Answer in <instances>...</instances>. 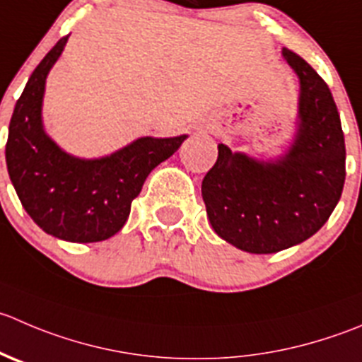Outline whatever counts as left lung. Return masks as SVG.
<instances>
[{
    "label": "left lung",
    "mask_w": 362,
    "mask_h": 362,
    "mask_svg": "<svg viewBox=\"0 0 362 362\" xmlns=\"http://www.w3.org/2000/svg\"><path fill=\"white\" fill-rule=\"evenodd\" d=\"M281 54L299 77L296 134L283 156L256 159L217 145L202 196L214 231L242 251L269 255L317 233L345 184V138L325 81L299 54Z\"/></svg>",
    "instance_id": "8db88e82"
}]
</instances>
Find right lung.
<instances>
[{
    "label": "right lung",
    "instance_id": "obj_1",
    "mask_svg": "<svg viewBox=\"0 0 362 362\" xmlns=\"http://www.w3.org/2000/svg\"><path fill=\"white\" fill-rule=\"evenodd\" d=\"M69 37L38 63L8 125L5 157L10 180L31 219L66 242H100L124 228L146 177L170 159L187 134L143 136L110 156L83 159L65 152L42 120L45 81Z\"/></svg>",
    "mask_w": 362,
    "mask_h": 362
}]
</instances>
